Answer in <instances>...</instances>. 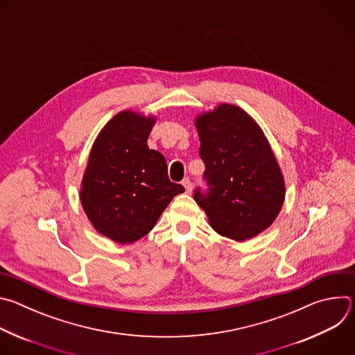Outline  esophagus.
Returning a JSON list of instances; mask_svg holds the SVG:
<instances>
[{
    "label": "esophagus",
    "instance_id": "esophagus-1",
    "mask_svg": "<svg viewBox=\"0 0 355 355\" xmlns=\"http://www.w3.org/2000/svg\"><path fill=\"white\" fill-rule=\"evenodd\" d=\"M182 185H184V188H185V192H191L192 191V184H191V181L188 180V178H185V180H182Z\"/></svg>",
    "mask_w": 355,
    "mask_h": 355
}]
</instances>
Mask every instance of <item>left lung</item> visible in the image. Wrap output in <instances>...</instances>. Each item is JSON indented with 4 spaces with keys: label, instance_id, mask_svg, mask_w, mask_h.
<instances>
[{
    "label": "left lung",
    "instance_id": "obj_1",
    "mask_svg": "<svg viewBox=\"0 0 355 355\" xmlns=\"http://www.w3.org/2000/svg\"><path fill=\"white\" fill-rule=\"evenodd\" d=\"M208 191L196 204L220 236L243 241L272 225L284 199L281 168L261 128L245 111L220 104L195 119Z\"/></svg>",
    "mask_w": 355,
    "mask_h": 355
}]
</instances>
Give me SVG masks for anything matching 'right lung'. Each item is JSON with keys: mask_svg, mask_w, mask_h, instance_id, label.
<instances>
[{"mask_svg": "<svg viewBox=\"0 0 355 355\" xmlns=\"http://www.w3.org/2000/svg\"><path fill=\"white\" fill-rule=\"evenodd\" d=\"M153 116L133 111L115 115L95 139L83 177V209L103 236L129 244L146 236L171 199L184 192L171 182L167 163L147 139Z\"/></svg>", "mask_w": 355, "mask_h": 355, "instance_id": "add662e5", "label": "right lung"}]
</instances>
